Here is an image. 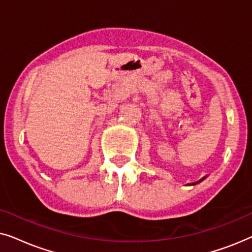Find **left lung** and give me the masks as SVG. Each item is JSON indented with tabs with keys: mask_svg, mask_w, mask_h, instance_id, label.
<instances>
[{
	"mask_svg": "<svg viewBox=\"0 0 252 252\" xmlns=\"http://www.w3.org/2000/svg\"><path fill=\"white\" fill-rule=\"evenodd\" d=\"M202 180H204V178H203V179H201V180H199V181H197V182H196V184H198V182H201Z\"/></svg>",
	"mask_w": 252,
	"mask_h": 252,
	"instance_id": "left-lung-1",
	"label": "left lung"
}]
</instances>
